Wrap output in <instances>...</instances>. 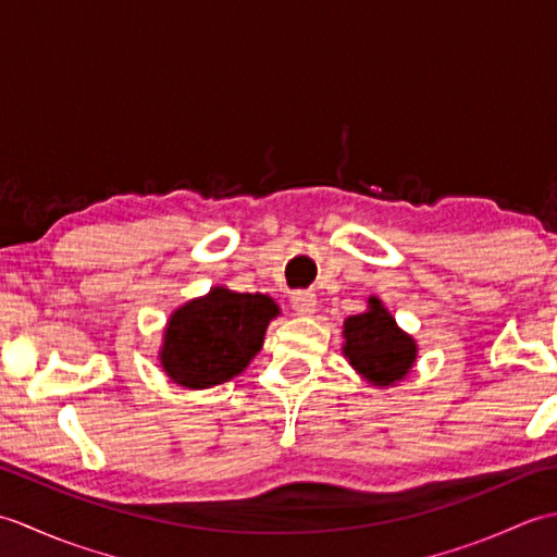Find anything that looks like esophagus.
<instances>
[{"label": "esophagus", "mask_w": 557, "mask_h": 557, "mask_svg": "<svg viewBox=\"0 0 557 557\" xmlns=\"http://www.w3.org/2000/svg\"><path fill=\"white\" fill-rule=\"evenodd\" d=\"M292 311L294 315H313L318 311L315 294L311 292H297L292 297Z\"/></svg>", "instance_id": "34e87169"}]
</instances>
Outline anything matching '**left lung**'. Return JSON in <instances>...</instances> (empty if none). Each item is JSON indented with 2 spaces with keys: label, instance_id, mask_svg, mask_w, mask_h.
Masks as SVG:
<instances>
[{
  "label": "left lung",
  "instance_id": "1",
  "mask_svg": "<svg viewBox=\"0 0 557 557\" xmlns=\"http://www.w3.org/2000/svg\"><path fill=\"white\" fill-rule=\"evenodd\" d=\"M366 311L349 315L342 325V354L373 387H395L411 373L419 345L395 321L377 297H369Z\"/></svg>",
  "mask_w": 557,
  "mask_h": 557
}]
</instances>
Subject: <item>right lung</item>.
Returning <instances> with one entry per match:
<instances>
[{
	"mask_svg": "<svg viewBox=\"0 0 557 557\" xmlns=\"http://www.w3.org/2000/svg\"><path fill=\"white\" fill-rule=\"evenodd\" d=\"M277 315L280 306L268 294L212 287L172 311L158 361L164 375L186 389L222 385L246 371Z\"/></svg>",
	"mask_w": 557,
	"mask_h": 557,
	"instance_id": "add662e5",
	"label": "right lung"
}]
</instances>
